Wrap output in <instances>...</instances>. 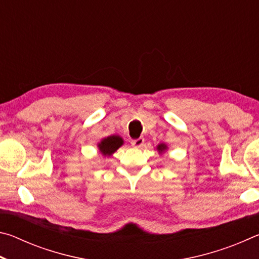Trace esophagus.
Segmentation results:
<instances>
[{
	"instance_id": "1",
	"label": "esophagus",
	"mask_w": 259,
	"mask_h": 259,
	"mask_svg": "<svg viewBox=\"0 0 259 259\" xmlns=\"http://www.w3.org/2000/svg\"><path fill=\"white\" fill-rule=\"evenodd\" d=\"M144 142H145V139H144L143 137H140V138L131 140V145H133L134 147H142L144 145Z\"/></svg>"
}]
</instances>
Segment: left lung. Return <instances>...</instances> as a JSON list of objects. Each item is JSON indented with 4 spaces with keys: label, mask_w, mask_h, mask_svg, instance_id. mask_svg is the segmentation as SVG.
Returning <instances> with one entry per match:
<instances>
[{
    "label": "left lung",
    "mask_w": 259,
    "mask_h": 259,
    "mask_svg": "<svg viewBox=\"0 0 259 259\" xmlns=\"http://www.w3.org/2000/svg\"><path fill=\"white\" fill-rule=\"evenodd\" d=\"M165 148H166V146L165 145H163V144H161V145H159V146H157V150H159V151H163V150H165Z\"/></svg>",
    "instance_id": "1"
}]
</instances>
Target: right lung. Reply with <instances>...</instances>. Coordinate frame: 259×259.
<instances>
[{
    "label": "right lung",
    "instance_id": "add662e5",
    "mask_svg": "<svg viewBox=\"0 0 259 259\" xmlns=\"http://www.w3.org/2000/svg\"><path fill=\"white\" fill-rule=\"evenodd\" d=\"M122 144H123V140L119 136H109V137L105 138L102 140V143L99 144V151L102 152L104 155H111L115 152L117 148H119Z\"/></svg>",
    "mask_w": 259,
    "mask_h": 259
}]
</instances>
